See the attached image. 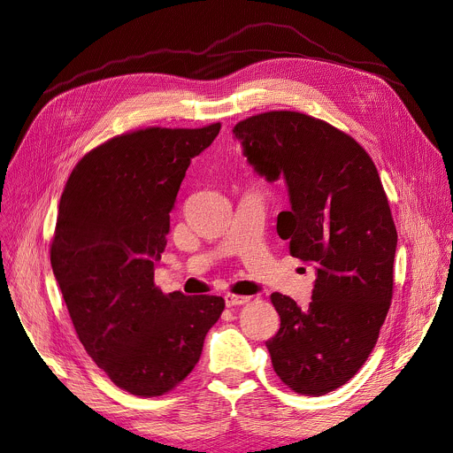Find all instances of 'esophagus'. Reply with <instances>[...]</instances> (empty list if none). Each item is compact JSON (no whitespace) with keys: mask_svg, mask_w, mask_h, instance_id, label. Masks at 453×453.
<instances>
[{"mask_svg":"<svg viewBox=\"0 0 453 453\" xmlns=\"http://www.w3.org/2000/svg\"><path fill=\"white\" fill-rule=\"evenodd\" d=\"M250 301V297H247V296H235V294H228V296H225V303H226V306L228 308H232V306H239V304H247Z\"/></svg>","mask_w":453,"mask_h":453,"instance_id":"1","label":"esophagus"}]
</instances>
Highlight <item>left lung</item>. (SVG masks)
<instances>
[{"label": "left lung", "instance_id": "obj_1", "mask_svg": "<svg viewBox=\"0 0 453 453\" xmlns=\"http://www.w3.org/2000/svg\"><path fill=\"white\" fill-rule=\"evenodd\" d=\"M242 154L268 181L285 178L292 208L277 216L290 254L318 263L306 308L273 292L281 328L266 348L288 388L325 395L372 354L394 296L397 230L368 152L330 123L294 111L239 121Z\"/></svg>", "mask_w": 453, "mask_h": 453}]
</instances>
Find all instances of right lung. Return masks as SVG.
Listing matches in <instances>:
<instances>
[{
  "mask_svg": "<svg viewBox=\"0 0 453 453\" xmlns=\"http://www.w3.org/2000/svg\"><path fill=\"white\" fill-rule=\"evenodd\" d=\"M219 128L149 127L112 137L76 165L59 199L56 281L87 354L132 395L157 397L185 380L225 310L223 297L154 285L185 172Z\"/></svg>",
  "mask_w": 453,
  "mask_h": 453,
  "instance_id": "right-lung-1",
  "label": "right lung"
}]
</instances>
